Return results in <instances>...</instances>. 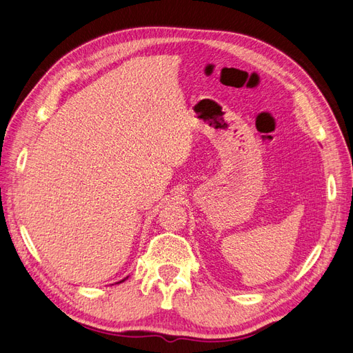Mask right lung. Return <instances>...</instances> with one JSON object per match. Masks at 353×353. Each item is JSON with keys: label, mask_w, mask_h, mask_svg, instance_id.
Returning <instances> with one entry per match:
<instances>
[{"label": "right lung", "mask_w": 353, "mask_h": 353, "mask_svg": "<svg viewBox=\"0 0 353 353\" xmlns=\"http://www.w3.org/2000/svg\"><path fill=\"white\" fill-rule=\"evenodd\" d=\"M121 281H125V280H121ZM121 281H119V283H121Z\"/></svg>", "instance_id": "add662e5"}]
</instances>
